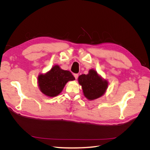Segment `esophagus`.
<instances>
[{"instance_id":"esophagus-1","label":"esophagus","mask_w":150,"mask_h":150,"mask_svg":"<svg viewBox=\"0 0 150 150\" xmlns=\"http://www.w3.org/2000/svg\"><path fill=\"white\" fill-rule=\"evenodd\" d=\"M74 75L75 78V79L76 80L77 78H78V74H75Z\"/></svg>"}]
</instances>
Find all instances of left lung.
Returning <instances> with one entry per match:
<instances>
[{
	"label": "left lung",
	"instance_id": "obj_1",
	"mask_svg": "<svg viewBox=\"0 0 150 150\" xmlns=\"http://www.w3.org/2000/svg\"><path fill=\"white\" fill-rule=\"evenodd\" d=\"M78 82L82 86L84 96L89 100L97 99L103 96L108 85V81L103 80L93 69H91L87 75L79 76Z\"/></svg>",
	"mask_w": 150,
	"mask_h": 150
}]
</instances>
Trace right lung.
I'll return each mask as SVG.
<instances>
[{
  "instance_id": "right-lung-1",
  "label": "right lung",
  "mask_w": 150,
  "mask_h": 150,
  "mask_svg": "<svg viewBox=\"0 0 150 150\" xmlns=\"http://www.w3.org/2000/svg\"><path fill=\"white\" fill-rule=\"evenodd\" d=\"M75 79L70 71L62 70L55 65L45 74L39 75L38 80L40 91L44 95L53 97L59 95L69 81Z\"/></svg>"
}]
</instances>
